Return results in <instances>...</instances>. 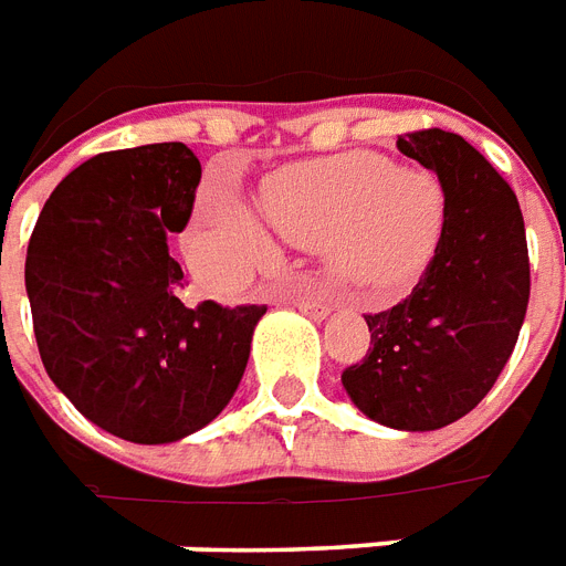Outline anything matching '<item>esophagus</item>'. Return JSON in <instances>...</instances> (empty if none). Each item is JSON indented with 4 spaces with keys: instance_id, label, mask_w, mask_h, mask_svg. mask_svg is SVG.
I'll return each mask as SVG.
<instances>
[{
    "instance_id": "34e87169",
    "label": "esophagus",
    "mask_w": 566,
    "mask_h": 566,
    "mask_svg": "<svg viewBox=\"0 0 566 566\" xmlns=\"http://www.w3.org/2000/svg\"><path fill=\"white\" fill-rule=\"evenodd\" d=\"M296 308L305 311V314H308V317H314V319H326L328 311H332V305H328V302H323V300L300 296V300H296Z\"/></svg>"
}]
</instances>
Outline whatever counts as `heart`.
Wrapping results in <instances>:
<instances>
[{"label": "heart", "mask_w": 566, "mask_h": 566, "mask_svg": "<svg viewBox=\"0 0 566 566\" xmlns=\"http://www.w3.org/2000/svg\"><path fill=\"white\" fill-rule=\"evenodd\" d=\"M261 211L293 247L323 249L340 282L396 293L438 252L447 190L431 172L399 170L376 153H349L275 170L261 188ZM193 249L222 279H240L275 255L255 211L240 199L199 205Z\"/></svg>", "instance_id": "obj_1"}]
</instances>
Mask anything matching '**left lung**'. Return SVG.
<instances>
[{"instance_id": "1", "label": "left lung", "mask_w": 566, "mask_h": 566, "mask_svg": "<svg viewBox=\"0 0 566 566\" xmlns=\"http://www.w3.org/2000/svg\"><path fill=\"white\" fill-rule=\"evenodd\" d=\"M399 153L438 172L447 229L411 296L367 314L370 349L346 394L370 420L434 431L482 402L509 364L528 308V247L511 185L461 135H399Z\"/></svg>"}]
</instances>
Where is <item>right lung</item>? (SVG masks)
<instances>
[{
	"instance_id": "1",
	"label": "right lung",
	"mask_w": 566,
	"mask_h": 566,
	"mask_svg": "<svg viewBox=\"0 0 566 566\" xmlns=\"http://www.w3.org/2000/svg\"><path fill=\"white\" fill-rule=\"evenodd\" d=\"M202 179L185 144L102 153L43 205L25 258L40 358L99 429L172 443L229 405L264 305L181 302L167 238L185 231Z\"/></svg>"
}]
</instances>
